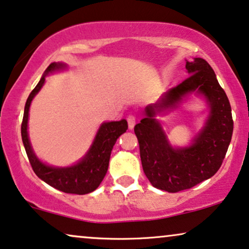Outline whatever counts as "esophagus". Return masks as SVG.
I'll return each mask as SVG.
<instances>
[{
    "mask_svg": "<svg viewBox=\"0 0 249 249\" xmlns=\"http://www.w3.org/2000/svg\"><path fill=\"white\" fill-rule=\"evenodd\" d=\"M127 124H128V128H133L135 125V116L134 115H128L127 118Z\"/></svg>",
    "mask_w": 249,
    "mask_h": 249,
    "instance_id": "34e87169",
    "label": "esophagus"
}]
</instances>
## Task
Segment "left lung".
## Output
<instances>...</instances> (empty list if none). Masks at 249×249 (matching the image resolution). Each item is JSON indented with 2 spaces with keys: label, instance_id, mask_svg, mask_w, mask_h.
<instances>
[{
  "label": "left lung",
  "instance_id": "left-lung-1",
  "mask_svg": "<svg viewBox=\"0 0 249 249\" xmlns=\"http://www.w3.org/2000/svg\"><path fill=\"white\" fill-rule=\"evenodd\" d=\"M190 75L170 88L155 105L146 108V117L134 126L144 175L154 187L169 193L188 190L213 177L221 168L233 132L231 106L209 63L203 58L186 62ZM203 93L211 106V116L191 147L175 150L166 140L157 112L175 107L187 93Z\"/></svg>",
  "mask_w": 249,
  "mask_h": 249
}]
</instances>
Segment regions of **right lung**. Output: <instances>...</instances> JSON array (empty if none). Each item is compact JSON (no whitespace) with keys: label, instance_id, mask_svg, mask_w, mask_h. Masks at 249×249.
I'll use <instances>...</instances> for the list:
<instances>
[{"label":"right lung","instance_id":"right-lung-1","mask_svg":"<svg viewBox=\"0 0 249 249\" xmlns=\"http://www.w3.org/2000/svg\"><path fill=\"white\" fill-rule=\"evenodd\" d=\"M64 67L65 65L62 63H52L47 68L45 74ZM45 75H43L39 84L28 95L26 105H25L23 123H21V139H23L28 161L37 177L49 184L50 186L55 187L56 190L64 192V193L79 195L90 193L99 187L105 178L109 166L110 154L119 135L126 132L127 122L122 119L119 122L103 123L97 132L89 152L78 164L70 168H54V166L43 164L34 155L32 147H31L27 134V121L31 102L36 94L41 89L42 85L45 84Z\"/></svg>","mask_w":249,"mask_h":249}]
</instances>
